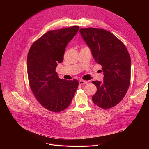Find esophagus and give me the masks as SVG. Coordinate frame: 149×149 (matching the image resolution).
Returning a JSON list of instances; mask_svg holds the SVG:
<instances>
[{
  "instance_id": "1",
  "label": "esophagus",
  "mask_w": 149,
  "mask_h": 149,
  "mask_svg": "<svg viewBox=\"0 0 149 149\" xmlns=\"http://www.w3.org/2000/svg\"><path fill=\"white\" fill-rule=\"evenodd\" d=\"M88 82L87 81H84V80H79V84L80 85H83V84H87Z\"/></svg>"
}]
</instances>
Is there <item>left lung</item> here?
<instances>
[{
    "mask_svg": "<svg viewBox=\"0 0 149 149\" xmlns=\"http://www.w3.org/2000/svg\"><path fill=\"white\" fill-rule=\"evenodd\" d=\"M79 32L98 64L102 66V82L93 81L97 90L93 101L107 109L118 104L130 86L131 59L123 42L109 31L100 28H81Z\"/></svg>",
    "mask_w": 149,
    "mask_h": 149,
    "instance_id": "obj_1",
    "label": "left lung"
}]
</instances>
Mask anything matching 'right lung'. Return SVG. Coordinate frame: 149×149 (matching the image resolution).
Masks as SVG:
<instances>
[{"instance_id": "1", "label": "right lung", "mask_w": 149, "mask_h": 149, "mask_svg": "<svg viewBox=\"0 0 149 149\" xmlns=\"http://www.w3.org/2000/svg\"><path fill=\"white\" fill-rule=\"evenodd\" d=\"M79 26L49 31L32 45L27 58L30 88L36 100L47 110L60 112L66 109L78 86L77 79H60L55 71L63 60L65 48Z\"/></svg>"}]
</instances>
